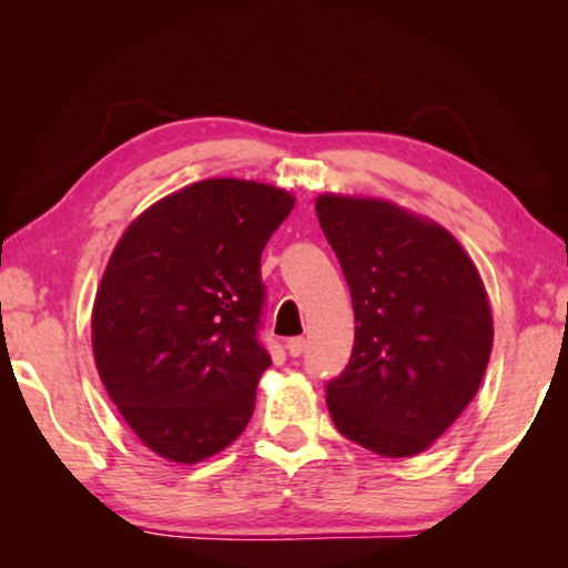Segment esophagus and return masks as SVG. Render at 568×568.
Here are the masks:
<instances>
[{
  "label": "esophagus",
  "mask_w": 568,
  "mask_h": 568,
  "mask_svg": "<svg viewBox=\"0 0 568 568\" xmlns=\"http://www.w3.org/2000/svg\"><path fill=\"white\" fill-rule=\"evenodd\" d=\"M285 348L293 355V358H297V355H303V351H305V338H291L285 343Z\"/></svg>",
  "instance_id": "esophagus-1"
}]
</instances>
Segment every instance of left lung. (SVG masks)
Returning <instances> with one entry per match:
<instances>
[{"mask_svg": "<svg viewBox=\"0 0 568 568\" xmlns=\"http://www.w3.org/2000/svg\"><path fill=\"white\" fill-rule=\"evenodd\" d=\"M315 213L351 287V361L325 388L341 434L373 454L434 446L474 400L494 345L478 267L444 225L390 200L325 195Z\"/></svg>", "mask_w": 568, "mask_h": 568, "instance_id": "1", "label": "left lung"}]
</instances>
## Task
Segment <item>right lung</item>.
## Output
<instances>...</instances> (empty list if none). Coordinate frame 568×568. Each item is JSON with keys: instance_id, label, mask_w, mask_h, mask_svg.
<instances>
[{"instance_id": "obj_1", "label": "right lung", "mask_w": 568, "mask_h": 568, "mask_svg": "<svg viewBox=\"0 0 568 568\" xmlns=\"http://www.w3.org/2000/svg\"><path fill=\"white\" fill-rule=\"evenodd\" d=\"M295 197L200 180L158 200L114 245L92 305L104 390L152 454L200 464L243 434L271 355L257 341L261 255Z\"/></svg>"}]
</instances>
